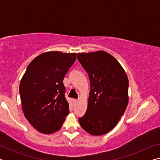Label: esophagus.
Wrapping results in <instances>:
<instances>
[{"instance_id":"34e87169","label":"esophagus","mask_w":160,"mask_h":160,"mask_svg":"<svg viewBox=\"0 0 160 160\" xmlns=\"http://www.w3.org/2000/svg\"><path fill=\"white\" fill-rule=\"evenodd\" d=\"M73 102H74L75 104H77V103L78 102V99H74Z\"/></svg>"}]
</instances>
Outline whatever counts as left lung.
<instances>
[{
	"label": "left lung",
	"instance_id": "obj_1",
	"mask_svg": "<svg viewBox=\"0 0 160 160\" xmlns=\"http://www.w3.org/2000/svg\"><path fill=\"white\" fill-rule=\"evenodd\" d=\"M88 72L90 92L85 114L78 119L92 135L109 132L120 120L128 103V79L119 62L104 51L78 53Z\"/></svg>",
	"mask_w": 160,
	"mask_h": 160
}]
</instances>
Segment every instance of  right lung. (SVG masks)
<instances>
[{"label": "right lung", "instance_id": "1", "mask_svg": "<svg viewBox=\"0 0 160 160\" xmlns=\"http://www.w3.org/2000/svg\"><path fill=\"white\" fill-rule=\"evenodd\" d=\"M75 60L76 53H43L32 61L22 78L20 94L24 115L42 133L58 131L69 114L63 80Z\"/></svg>", "mask_w": 160, "mask_h": 160}]
</instances>
